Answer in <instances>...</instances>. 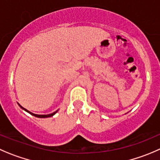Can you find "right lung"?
Masks as SVG:
<instances>
[{"instance_id": "add662e5", "label": "right lung", "mask_w": 160, "mask_h": 160, "mask_svg": "<svg viewBox=\"0 0 160 160\" xmlns=\"http://www.w3.org/2000/svg\"><path fill=\"white\" fill-rule=\"evenodd\" d=\"M18 105H19V106L21 107V108H22V109H24L25 111H26V112H29V114H31V115H32V116H36V117H39V118H48V117H51V116H54V115H55V113H56L57 112H58V110H57V111L54 112L53 113H51V114H48V115H37V114H34V113H32V112H31L28 111L27 109H26V108H23V107H22L21 105H19V104H18Z\"/></svg>"}]
</instances>
